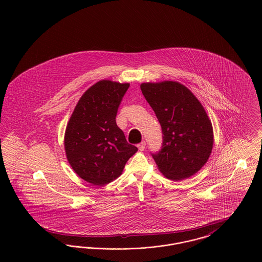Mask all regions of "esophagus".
Listing matches in <instances>:
<instances>
[{
	"instance_id": "1",
	"label": "esophagus",
	"mask_w": 262,
	"mask_h": 262,
	"mask_svg": "<svg viewBox=\"0 0 262 262\" xmlns=\"http://www.w3.org/2000/svg\"><path fill=\"white\" fill-rule=\"evenodd\" d=\"M145 146H146V142H145V141H142L141 143H139V144L137 145L138 149L140 150V151H143V150L145 149Z\"/></svg>"
}]
</instances>
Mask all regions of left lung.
I'll return each instance as SVG.
<instances>
[{"label":"left lung","instance_id":"8db88e82","mask_svg":"<svg viewBox=\"0 0 262 262\" xmlns=\"http://www.w3.org/2000/svg\"><path fill=\"white\" fill-rule=\"evenodd\" d=\"M143 96L162 129V149L153 158L168 180L183 181L208 161L214 145L212 122L198 98L179 81L142 82Z\"/></svg>","mask_w":262,"mask_h":262}]
</instances>
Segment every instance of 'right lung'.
Masks as SVG:
<instances>
[{
  "mask_svg": "<svg viewBox=\"0 0 262 262\" xmlns=\"http://www.w3.org/2000/svg\"><path fill=\"white\" fill-rule=\"evenodd\" d=\"M129 82L102 79L80 97L64 133L67 159L75 173L94 186L118 179L137 147L127 142L116 115Z\"/></svg>",
  "mask_w": 262,
  "mask_h": 262,
  "instance_id": "1",
  "label": "right lung"
}]
</instances>
